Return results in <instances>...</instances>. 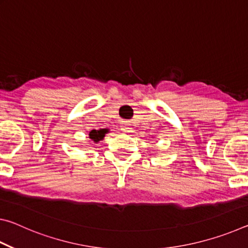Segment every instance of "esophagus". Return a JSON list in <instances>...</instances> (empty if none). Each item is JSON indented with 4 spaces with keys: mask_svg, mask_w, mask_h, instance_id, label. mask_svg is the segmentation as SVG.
<instances>
[{
    "mask_svg": "<svg viewBox=\"0 0 248 248\" xmlns=\"http://www.w3.org/2000/svg\"><path fill=\"white\" fill-rule=\"evenodd\" d=\"M121 130H123L124 132H131L132 128L130 127L129 124H121Z\"/></svg>",
    "mask_w": 248,
    "mask_h": 248,
    "instance_id": "obj_1",
    "label": "esophagus"
}]
</instances>
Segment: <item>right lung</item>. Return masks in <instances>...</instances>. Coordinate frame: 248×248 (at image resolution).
<instances>
[{
	"label": "right lung",
	"mask_w": 248,
	"mask_h": 248,
	"mask_svg": "<svg viewBox=\"0 0 248 248\" xmlns=\"http://www.w3.org/2000/svg\"><path fill=\"white\" fill-rule=\"evenodd\" d=\"M104 136H105L104 130H92L90 132V138L95 142H98L99 140H102Z\"/></svg>",
	"instance_id": "obj_1"
}]
</instances>
